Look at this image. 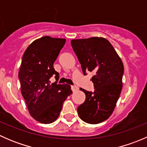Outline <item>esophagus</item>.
I'll list each match as a JSON object with an SVG mask.
<instances>
[{"label": "esophagus", "instance_id": "obj_1", "mask_svg": "<svg viewBox=\"0 0 147 147\" xmlns=\"http://www.w3.org/2000/svg\"><path fill=\"white\" fill-rule=\"evenodd\" d=\"M71 88H72V90L73 92H75L78 91V90H79L78 87H77V86H71Z\"/></svg>", "mask_w": 147, "mask_h": 147}]
</instances>
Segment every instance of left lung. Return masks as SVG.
<instances>
[{
  "label": "left lung",
  "mask_w": 147,
  "mask_h": 147,
  "mask_svg": "<svg viewBox=\"0 0 147 147\" xmlns=\"http://www.w3.org/2000/svg\"><path fill=\"white\" fill-rule=\"evenodd\" d=\"M71 45L84 75L92 72L94 92L80 88L85 94L84 103L78 107L80 119L89 124H99L113 112L122 89L124 65L112 44L99 37L75 39Z\"/></svg>",
  "instance_id": "1"
}]
</instances>
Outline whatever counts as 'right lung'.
I'll use <instances>...</instances> for the list:
<instances>
[{"mask_svg":"<svg viewBox=\"0 0 147 147\" xmlns=\"http://www.w3.org/2000/svg\"><path fill=\"white\" fill-rule=\"evenodd\" d=\"M66 40L44 36L34 40L25 51L18 72L21 94L30 116L42 124H50L58 118L63 102L72 93L70 85L50 84L59 73L53 64Z\"/></svg>","mask_w":147,"mask_h":147,"instance_id":"obj_1","label":"right lung"}]
</instances>
